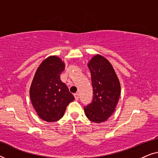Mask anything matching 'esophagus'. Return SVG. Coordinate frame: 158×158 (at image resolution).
<instances>
[{
	"label": "esophagus",
	"mask_w": 158,
	"mask_h": 158,
	"mask_svg": "<svg viewBox=\"0 0 158 158\" xmlns=\"http://www.w3.org/2000/svg\"><path fill=\"white\" fill-rule=\"evenodd\" d=\"M74 96H75V100H78V98H79V94H74Z\"/></svg>",
	"instance_id": "1"
}]
</instances>
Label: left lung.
Returning a JSON list of instances; mask_svg holds the SVG:
<instances>
[{
  "mask_svg": "<svg viewBox=\"0 0 158 158\" xmlns=\"http://www.w3.org/2000/svg\"><path fill=\"white\" fill-rule=\"evenodd\" d=\"M88 67L91 74L94 97L84 111L90 122H103L115 111L121 94L120 83L111 64L103 56L95 55Z\"/></svg>",
  "mask_w": 158,
  "mask_h": 158,
  "instance_id": "1",
  "label": "left lung"
}]
</instances>
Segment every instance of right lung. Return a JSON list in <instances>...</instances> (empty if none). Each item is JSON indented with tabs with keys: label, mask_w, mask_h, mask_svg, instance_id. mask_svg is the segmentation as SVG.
Instances as JSON below:
<instances>
[{
	"label": "right lung",
	"mask_w": 158,
	"mask_h": 158,
	"mask_svg": "<svg viewBox=\"0 0 158 158\" xmlns=\"http://www.w3.org/2000/svg\"><path fill=\"white\" fill-rule=\"evenodd\" d=\"M64 70L61 59L50 56L39 66L32 81L29 90L31 103L38 116L46 122L60 119L68 105L75 99L60 80Z\"/></svg>",
	"instance_id": "obj_1"
}]
</instances>
